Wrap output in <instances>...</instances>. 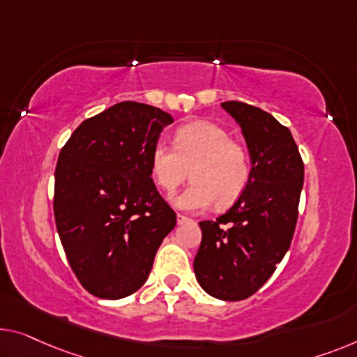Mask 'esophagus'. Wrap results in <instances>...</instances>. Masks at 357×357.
Here are the masks:
<instances>
[{"label": "esophagus", "instance_id": "1", "mask_svg": "<svg viewBox=\"0 0 357 357\" xmlns=\"http://www.w3.org/2000/svg\"><path fill=\"white\" fill-rule=\"evenodd\" d=\"M176 220H178V225H185V222H192V220H190V218L181 215V213H178Z\"/></svg>", "mask_w": 357, "mask_h": 357}]
</instances>
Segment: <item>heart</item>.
Masks as SVG:
<instances>
[{"instance_id": "b5f03b06", "label": "heart", "mask_w": 357, "mask_h": 357, "mask_svg": "<svg viewBox=\"0 0 357 357\" xmlns=\"http://www.w3.org/2000/svg\"><path fill=\"white\" fill-rule=\"evenodd\" d=\"M151 173L167 195H173L189 176L194 181L174 199L185 211L206 210L215 204L227 206L247 189L252 178L248 149L231 139L225 128L211 121H192L174 131L173 147L158 141L151 155Z\"/></svg>"}]
</instances>
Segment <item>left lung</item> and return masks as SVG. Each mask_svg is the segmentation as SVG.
Here are the masks:
<instances>
[{
    "label": "left lung",
    "instance_id": "8db88e82",
    "mask_svg": "<svg viewBox=\"0 0 357 357\" xmlns=\"http://www.w3.org/2000/svg\"><path fill=\"white\" fill-rule=\"evenodd\" d=\"M221 105L242 128L252 178L225 215L199 222L194 273L208 295L241 301L261 289L290 247L305 165L289 128L268 112L238 100Z\"/></svg>",
    "mask_w": 357,
    "mask_h": 357
}]
</instances>
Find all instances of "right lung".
Here are the masks:
<instances>
[{
    "label": "right lung",
    "mask_w": 357,
    "mask_h": 357,
    "mask_svg": "<svg viewBox=\"0 0 357 357\" xmlns=\"http://www.w3.org/2000/svg\"><path fill=\"white\" fill-rule=\"evenodd\" d=\"M172 115L125 100L84 120L61 149L54 218L63 252L89 294L141 289L176 213L153 184L149 155Z\"/></svg>",
    "instance_id": "right-lung-1"
}]
</instances>
